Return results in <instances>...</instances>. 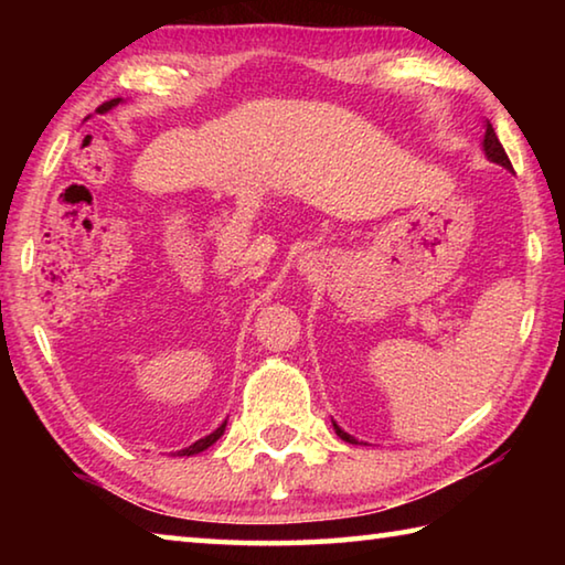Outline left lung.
<instances>
[{"label": "left lung", "instance_id": "8db88e82", "mask_svg": "<svg viewBox=\"0 0 565 565\" xmlns=\"http://www.w3.org/2000/svg\"><path fill=\"white\" fill-rule=\"evenodd\" d=\"M483 149H486V157H489L491 161H495V164H501V167H505V169H513V167H511V159H509V154H505V149L501 147V141H499V137H495V131H493L491 124H486ZM333 428H337V434H339V438H343V441H349V444H359L356 438L349 436L347 431H341V428H339L337 424H333Z\"/></svg>", "mask_w": 565, "mask_h": 565}]
</instances>
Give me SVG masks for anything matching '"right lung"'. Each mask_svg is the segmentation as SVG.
<instances>
[{"mask_svg": "<svg viewBox=\"0 0 565 565\" xmlns=\"http://www.w3.org/2000/svg\"><path fill=\"white\" fill-rule=\"evenodd\" d=\"M119 102H121V99H109V102H104V104H102V107H99L97 111H102V114H104V111H109L111 107H117V104H119ZM224 428H226V420H224V424H222V426H218V428H216V431H214V434H209L206 438H199V441H196V444H191L189 448H181V451H179V454H181V456H194V454H202V451H206V448H209V446H212V444H216V441H218V438H222V434H224Z\"/></svg>", "mask_w": 565, "mask_h": 565, "instance_id": "add662e5", "label": "right lung"}]
</instances>
